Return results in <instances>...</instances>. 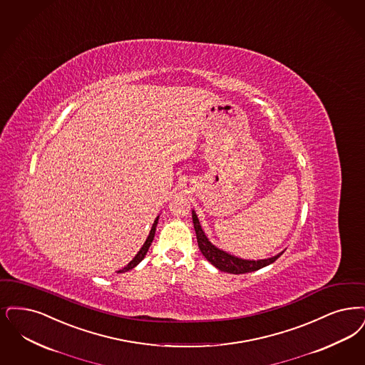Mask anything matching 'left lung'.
Listing matches in <instances>:
<instances>
[{
    "label": "left lung",
    "mask_w": 365,
    "mask_h": 365,
    "mask_svg": "<svg viewBox=\"0 0 365 365\" xmlns=\"http://www.w3.org/2000/svg\"><path fill=\"white\" fill-rule=\"evenodd\" d=\"M192 224H194V230L197 234V242H198V247L201 250L202 255L205 258L212 263L213 266H216L221 272H227L231 274H245L250 272H255L258 269H262L264 266L274 262L277 258L282 255V252H279L277 255L267 258V259H259V261H248V259H242L237 258L235 255L228 254L227 251H222L219 247H216L215 245H212L209 242V239L206 237L200 220L197 217L195 212L192 210Z\"/></svg>",
    "instance_id": "obj_1"
}]
</instances>
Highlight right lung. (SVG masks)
Wrapping results in <instances>:
<instances>
[{
    "mask_svg": "<svg viewBox=\"0 0 365 365\" xmlns=\"http://www.w3.org/2000/svg\"><path fill=\"white\" fill-rule=\"evenodd\" d=\"M158 221H159V216L156 217L155 220V222H153V225H152V228H150V232L148 235V237H146L145 243H144V246L140 248V251L137 252V255L131 259L130 262L128 263L123 269H120V270H118V273H125V272H128V270H131L133 267H135L138 263L141 262L144 258H145L146 252H148V250H149V246L152 245V240H153V237H155V232H156V225H158Z\"/></svg>",
    "mask_w": 365,
    "mask_h": 365,
    "instance_id": "right-lung-1",
    "label": "right lung"
}]
</instances>
